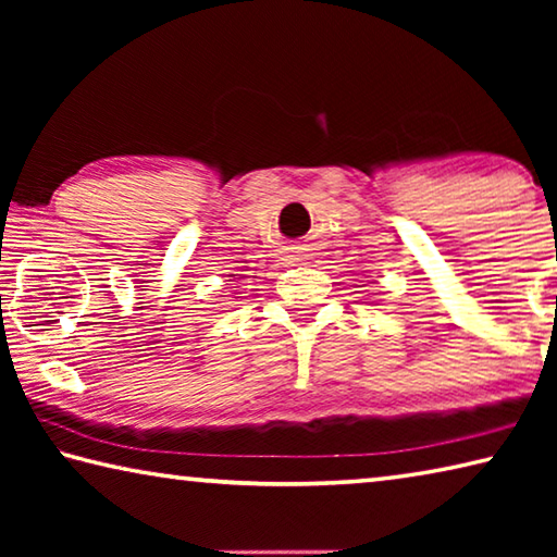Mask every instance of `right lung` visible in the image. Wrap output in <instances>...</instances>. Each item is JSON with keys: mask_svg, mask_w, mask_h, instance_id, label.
<instances>
[{"mask_svg": "<svg viewBox=\"0 0 557 557\" xmlns=\"http://www.w3.org/2000/svg\"><path fill=\"white\" fill-rule=\"evenodd\" d=\"M231 277H233V280H238V277H240V275H231Z\"/></svg>", "mask_w": 557, "mask_h": 557, "instance_id": "add662e5", "label": "right lung"}]
</instances>
